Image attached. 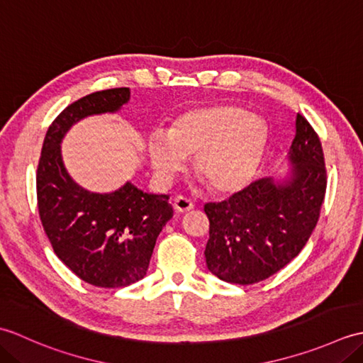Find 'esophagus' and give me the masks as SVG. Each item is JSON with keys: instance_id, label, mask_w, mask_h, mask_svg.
<instances>
[{"instance_id": "1", "label": "esophagus", "mask_w": 363, "mask_h": 363, "mask_svg": "<svg viewBox=\"0 0 363 363\" xmlns=\"http://www.w3.org/2000/svg\"><path fill=\"white\" fill-rule=\"evenodd\" d=\"M173 207H174L176 212L184 213V212H189V211L194 209L195 204H194V201H191V199L181 195V196H176L173 199Z\"/></svg>"}]
</instances>
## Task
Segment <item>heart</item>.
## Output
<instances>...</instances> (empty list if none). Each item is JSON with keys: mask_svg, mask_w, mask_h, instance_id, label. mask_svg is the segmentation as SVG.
I'll list each match as a JSON object with an SVG mask.
<instances>
[{"mask_svg": "<svg viewBox=\"0 0 363 363\" xmlns=\"http://www.w3.org/2000/svg\"><path fill=\"white\" fill-rule=\"evenodd\" d=\"M268 129L259 115L235 104L196 107L148 138L152 168L172 177L194 156L195 172L217 194H234L251 181L265 150Z\"/></svg>", "mask_w": 363, "mask_h": 363, "instance_id": "b5f03b06", "label": "heart"}]
</instances>
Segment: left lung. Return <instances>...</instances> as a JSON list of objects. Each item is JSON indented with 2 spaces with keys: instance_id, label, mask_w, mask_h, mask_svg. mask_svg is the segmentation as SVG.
Masks as SVG:
<instances>
[{
  "instance_id": "8db88e82",
  "label": "left lung",
  "mask_w": 363,
  "mask_h": 363,
  "mask_svg": "<svg viewBox=\"0 0 363 363\" xmlns=\"http://www.w3.org/2000/svg\"><path fill=\"white\" fill-rule=\"evenodd\" d=\"M289 162V179L262 177L226 201L204 206L211 223L206 264L221 281H265L290 264L309 240L328 179L320 138L299 113Z\"/></svg>"
}]
</instances>
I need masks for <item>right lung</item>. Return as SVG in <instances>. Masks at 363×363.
I'll use <instances>...</instances> for the list:
<instances>
[{"instance_id": "1", "label": "right lung", "mask_w": 363, "mask_h": 363, "mask_svg": "<svg viewBox=\"0 0 363 363\" xmlns=\"http://www.w3.org/2000/svg\"><path fill=\"white\" fill-rule=\"evenodd\" d=\"M128 87L95 91L72 103L46 130L37 167V206L56 256L84 282L118 289L146 274L154 245L173 217L168 195H152L130 182L112 194H94L64 167L60 142L74 123L117 112L129 101Z\"/></svg>"}]
</instances>
